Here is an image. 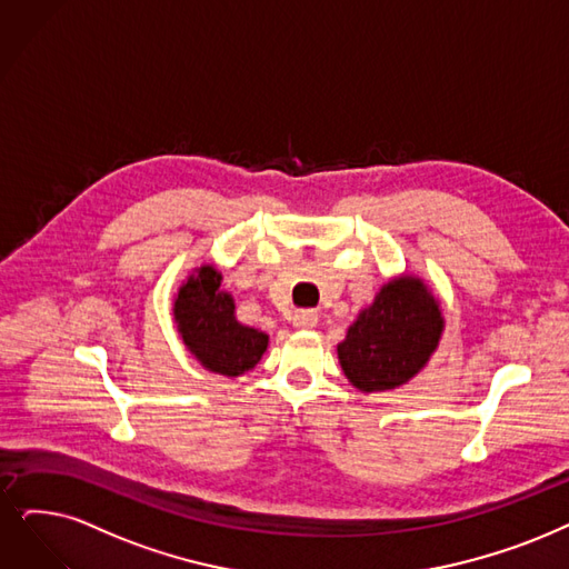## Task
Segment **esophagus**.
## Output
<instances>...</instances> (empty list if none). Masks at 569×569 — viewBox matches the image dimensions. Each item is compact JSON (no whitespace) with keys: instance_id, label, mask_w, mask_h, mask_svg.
<instances>
[{"instance_id":"esophagus-1","label":"esophagus","mask_w":569,"mask_h":569,"mask_svg":"<svg viewBox=\"0 0 569 569\" xmlns=\"http://www.w3.org/2000/svg\"><path fill=\"white\" fill-rule=\"evenodd\" d=\"M291 322H293V327L301 329V331L315 329L317 327V312L315 310H299V312H293Z\"/></svg>"}]
</instances>
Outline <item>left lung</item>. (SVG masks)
<instances>
[{"label": "left lung", "instance_id": "8db88e82", "mask_svg": "<svg viewBox=\"0 0 569 569\" xmlns=\"http://www.w3.org/2000/svg\"><path fill=\"white\" fill-rule=\"evenodd\" d=\"M443 312L435 291L418 276L385 282L350 325L338 361L359 392H390L416 378L439 348Z\"/></svg>", "mask_w": 569, "mask_h": 569}]
</instances>
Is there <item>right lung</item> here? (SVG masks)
Masks as SVG:
<instances>
[{
    "label": "right lung",
    "instance_id": "1",
    "mask_svg": "<svg viewBox=\"0 0 569 569\" xmlns=\"http://www.w3.org/2000/svg\"><path fill=\"white\" fill-rule=\"evenodd\" d=\"M221 280L212 263L193 268L174 293L172 317L181 343L202 369L238 378L257 367L268 350V333L238 322L236 301Z\"/></svg>",
    "mask_w": 569,
    "mask_h": 569
}]
</instances>
